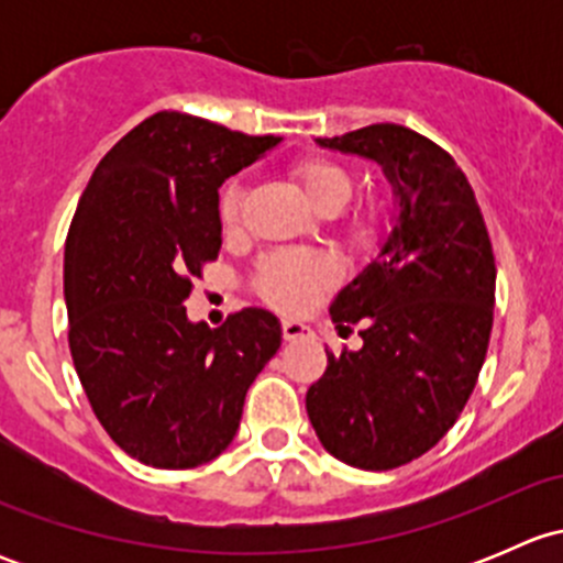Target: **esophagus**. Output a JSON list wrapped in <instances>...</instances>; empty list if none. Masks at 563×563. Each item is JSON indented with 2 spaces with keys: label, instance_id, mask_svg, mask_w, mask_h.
<instances>
[{
  "label": "esophagus",
  "instance_id": "1",
  "mask_svg": "<svg viewBox=\"0 0 563 563\" xmlns=\"http://www.w3.org/2000/svg\"><path fill=\"white\" fill-rule=\"evenodd\" d=\"M283 338L286 340H310L313 338V329H310L308 323L286 318V321H283Z\"/></svg>",
  "mask_w": 563,
  "mask_h": 563
}]
</instances>
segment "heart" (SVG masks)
Segmentation results:
<instances>
[{
	"label": "heart",
	"instance_id": "heart-1",
	"mask_svg": "<svg viewBox=\"0 0 563 563\" xmlns=\"http://www.w3.org/2000/svg\"><path fill=\"white\" fill-rule=\"evenodd\" d=\"M291 174L318 212L332 214L349 201L351 176L340 163L329 161V157H299L291 166ZM242 201L245 196L240 187H225L223 198H220V220H223L225 231L240 229ZM343 225L354 236L367 234L373 225V212L345 214ZM334 280H338V264L332 255L321 253V250H275V253L264 255L255 269V288L261 297L288 313L308 308Z\"/></svg>",
	"mask_w": 563,
	"mask_h": 563
}]
</instances>
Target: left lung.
I'll return each instance as SVG.
<instances>
[{
	"label": "left lung",
	"instance_id": "left-lung-1",
	"mask_svg": "<svg viewBox=\"0 0 563 563\" xmlns=\"http://www.w3.org/2000/svg\"><path fill=\"white\" fill-rule=\"evenodd\" d=\"M318 144L376 161L400 214L329 308L340 332L362 323V349L327 351L305 406L329 455L389 471L433 450L468 402L490 343L496 258L468 179L435 141L384 122Z\"/></svg>",
	"mask_w": 563,
	"mask_h": 563
}]
</instances>
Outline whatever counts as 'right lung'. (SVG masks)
Returning a JSON list of instances; mask_svg holds the SVG:
<instances>
[{"mask_svg":"<svg viewBox=\"0 0 563 563\" xmlns=\"http://www.w3.org/2000/svg\"><path fill=\"white\" fill-rule=\"evenodd\" d=\"M280 144L161 111L98 163L65 242L73 365L119 450L152 468H196L234 441L250 384L280 323L245 308L223 327L187 321L185 299L218 258V190Z\"/></svg>","mask_w":563,"mask_h":563,"instance_id":"right-lung-1","label":"right lung"}]
</instances>
